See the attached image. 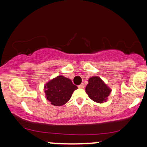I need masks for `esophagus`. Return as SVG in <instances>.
Instances as JSON below:
<instances>
[{"mask_svg":"<svg viewBox=\"0 0 147 147\" xmlns=\"http://www.w3.org/2000/svg\"><path fill=\"white\" fill-rule=\"evenodd\" d=\"M79 88H84V84H81L80 85L78 86Z\"/></svg>","mask_w":147,"mask_h":147,"instance_id":"34e87169","label":"esophagus"}]
</instances>
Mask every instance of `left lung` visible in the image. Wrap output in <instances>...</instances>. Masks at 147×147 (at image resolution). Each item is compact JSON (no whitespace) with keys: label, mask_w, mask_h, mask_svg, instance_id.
I'll use <instances>...</instances> for the list:
<instances>
[{"label":"left lung","mask_w":147,"mask_h":147,"mask_svg":"<svg viewBox=\"0 0 147 147\" xmlns=\"http://www.w3.org/2000/svg\"><path fill=\"white\" fill-rule=\"evenodd\" d=\"M85 90L88 97L92 101L99 104L106 102L111 92L110 88L97 76H93L89 78L88 84Z\"/></svg>","instance_id":"left-lung-1"}]
</instances>
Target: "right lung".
<instances>
[{
	"instance_id": "add662e5",
	"label": "right lung",
	"mask_w": 147,
	"mask_h": 147,
	"mask_svg": "<svg viewBox=\"0 0 147 147\" xmlns=\"http://www.w3.org/2000/svg\"><path fill=\"white\" fill-rule=\"evenodd\" d=\"M77 86L72 81L62 75L50 80L44 86L45 97L52 105L61 106L66 104L72 97Z\"/></svg>"
}]
</instances>
